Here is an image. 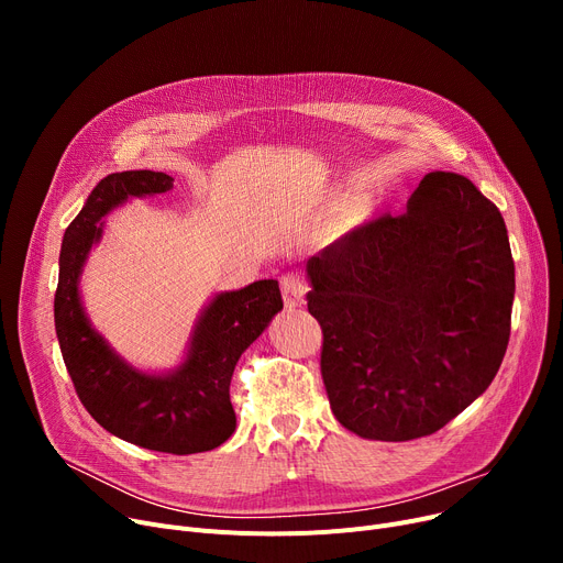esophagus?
<instances>
[{"mask_svg": "<svg viewBox=\"0 0 563 563\" xmlns=\"http://www.w3.org/2000/svg\"><path fill=\"white\" fill-rule=\"evenodd\" d=\"M280 287H283V301L285 308H299L306 301L308 294V285L301 276L297 274H287L280 278Z\"/></svg>", "mask_w": 563, "mask_h": 563, "instance_id": "esophagus-1", "label": "esophagus"}]
</instances>
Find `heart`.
<instances>
[{
	"mask_svg": "<svg viewBox=\"0 0 563 563\" xmlns=\"http://www.w3.org/2000/svg\"><path fill=\"white\" fill-rule=\"evenodd\" d=\"M365 217H367V205L358 198H349L335 207V212L331 217V228L335 234H346L351 230L361 228Z\"/></svg>",
	"mask_w": 563,
	"mask_h": 563,
	"instance_id": "obj_1",
	"label": "heart"
}]
</instances>
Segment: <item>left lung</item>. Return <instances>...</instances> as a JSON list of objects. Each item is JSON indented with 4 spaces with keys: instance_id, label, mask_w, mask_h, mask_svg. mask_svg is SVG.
<instances>
[{
    "instance_id": "obj_1",
    "label": "left lung",
    "mask_w": 563,
    "mask_h": 563,
    "mask_svg": "<svg viewBox=\"0 0 563 563\" xmlns=\"http://www.w3.org/2000/svg\"><path fill=\"white\" fill-rule=\"evenodd\" d=\"M308 310L338 422L401 442L454 420L495 378L516 269L505 219L467 177L433 170L406 202L312 255Z\"/></svg>"
}]
</instances>
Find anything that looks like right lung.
Returning <instances> with one entry per match:
<instances>
[{
  "mask_svg": "<svg viewBox=\"0 0 563 563\" xmlns=\"http://www.w3.org/2000/svg\"><path fill=\"white\" fill-rule=\"evenodd\" d=\"M173 189L155 170L111 173L86 198L68 225L58 255L54 327L75 390L93 420L132 445L166 452H210L234 433L230 378L242 353L283 310L278 280H255L217 291L202 306L183 361L166 372L128 363L86 314L79 280L84 264L104 234V217L132 198Z\"/></svg>",
  "mask_w": 563,
  "mask_h": 563,
  "instance_id": "obj_1",
  "label": "right lung"
}]
</instances>
